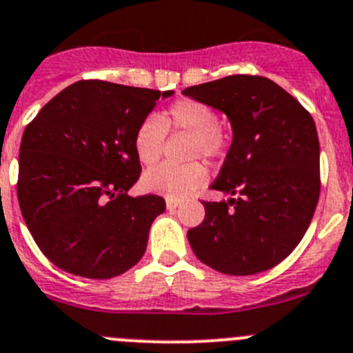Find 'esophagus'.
<instances>
[{"label":"esophagus","mask_w":353,"mask_h":353,"mask_svg":"<svg viewBox=\"0 0 353 353\" xmlns=\"http://www.w3.org/2000/svg\"><path fill=\"white\" fill-rule=\"evenodd\" d=\"M165 205H167V210H174V208L179 207V201H177V200H170V198H167Z\"/></svg>","instance_id":"34e87169"}]
</instances>
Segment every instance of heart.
Returning <instances> with one entry per match:
<instances>
[{"instance_id":"heart-1","label":"heart","mask_w":353,"mask_h":353,"mask_svg":"<svg viewBox=\"0 0 353 353\" xmlns=\"http://www.w3.org/2000/svg\"><path fill=\"white\" fill-rule=\"evenodd\" d=\"M165 131H183L193 136L191 157L217 159L225 148V136L219 128L217 112L196 100H177L157 117H148L138 125L134 134V152L139 162L153 165L162 155ZM207 183V170L201 163L172 165L162 163L148 170L143 186L148 191L183 200Z\"/></svg>"}]
</instances>
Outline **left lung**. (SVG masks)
Returning <instances> with one entry per match:
<instances>
[{
    "mask_svg": "<svg viewBox=\"0 0 353 353\" xmlns=\"http://www.w3.org/2000/svg\"><path fill=\"white\" fill-rule=\"evenodd\" d=\"M183 94L231 122L232 141L212 190L238 194L203 201V222L188 231L194 255L229 276L272 269L296 248L319 200L314 119L281 85L260 75H229Z\"/></svg>",
    "mask_w": 353,
    "mask_h": 353,
    "instance_id": "left-lung-1",
    "label": "left lung"
}]
</instances>
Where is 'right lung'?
Returning a JSON list of instances; mask_svg holds the SVG:
<instances>
[{
	"mask_svg": "<svg viewBox=\"0 0 353 353\" xmlns=\"http://www.w3.org/2000/svg\"><path fill=\"white\" fill-rule=\"evenodd\" d=\"M174 91L79 81L48 101L26 128L19 155L22 217L57 268L90 279L129 271L145 255L165 200L129 196L141 163L138 125Z\"/></svg>",
	"mask_w": 353,
	"mask_h": 353,
	"instance_id": "add662e5",
	"label": "right lung"
}]
</instances>
